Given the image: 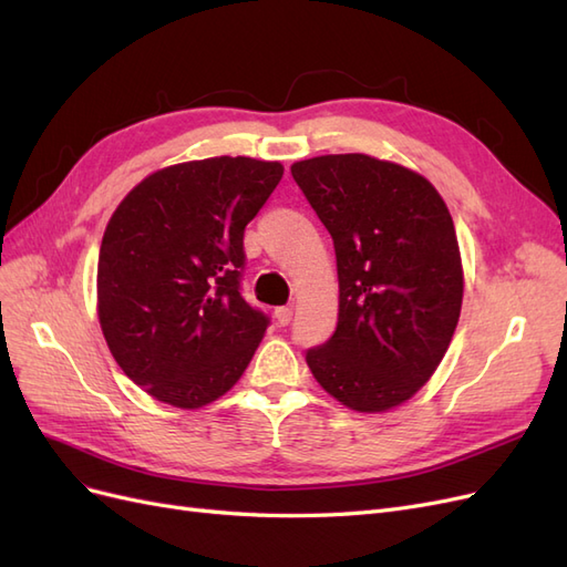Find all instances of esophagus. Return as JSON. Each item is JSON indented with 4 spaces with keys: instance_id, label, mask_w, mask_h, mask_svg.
I'll list each match as a JSON object with an SVG mask.
<instances>
[{
    "instance_id": "1",
    "label": "esophagus",
    "mask_w": 567,
    "mask_h": 567,
    "mask_svg": "<svg viewBox=\"0 0 567 567\" xmlns=\"http://www.w3.org/2000/svg\"><path fill=\"white\" fill-rule=\"evenodd\" d=\"M274 317H277V321L281 323V326H288L290 323V319H293V307H277V312H274Z\"/></svg>"
}]
</instances>
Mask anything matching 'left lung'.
Returning a JSON list of instances; mask_svg holds the SVG:
<instances>
[{"label": "left lung", "instance_id": "left-lung-1", "mask_svg": "<svg viewBox=\"0 0 567 567\" xmlns=\"http://www.w3.org/2000/svg\"><path fill=\"white\" fill-rule=\"evenodd\" d=\"M290 175L333 238L340 286L336 331L307 367L346 406L388 411L427 383L458 323L452 215L425 177L364 153L300 161Z\"/></svg>", "mask_w": 567, "mask_h": 567}]
</instances>
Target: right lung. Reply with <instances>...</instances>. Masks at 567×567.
Wrapping results in <instances>:
<instances>
[{
    "label": "right lung",
    "instance_id": "1",
    "mask_svg": "<svg viewBox=\"0 0 567 567\" xmlns=\"http://www.w3.org/2000/svg\"><path fill=\"white\" fill-rule=\"evenodd\" d=\"M281 175V163L246 156L179 163L115 208L99 250L101 331L158 402L210 404L250 364L269 317L241 296L244 231Z\"/></svg>",
    "mask_w": 567,
    "mask_h": 567
}]
</instances>
